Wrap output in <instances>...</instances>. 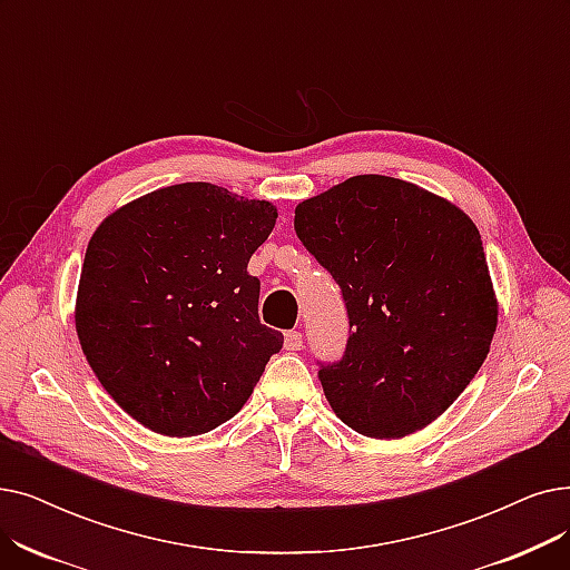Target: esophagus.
Instances as JSON below:
<instances>
[{"label":"esophagus","mask_w":570,"mask_h":570,"mask_svg":"<svg viewBox=\"0 0 570 570\" xmlns=\"http://www.w3.org/2000/svg\"><path fill=\"white\" fill-rule=\"evenodd\" d=\"M284 346L288 352H301L303 350V333L301 331H288L284 335Z\"/></svg>","instance_id":"obj_1"}]
</instances>
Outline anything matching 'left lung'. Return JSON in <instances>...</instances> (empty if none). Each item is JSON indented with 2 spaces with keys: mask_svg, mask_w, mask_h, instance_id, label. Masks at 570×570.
<instances>
[{
  "mask_svg": "<svg viewBox=\"0 0 570 570\" xmlns=\"http://www.w3.org/2000/svg\"><path fill=\"white\" fill-rule=\"evenodd\" d=\"M293 228L350 312L344 358L318 370L333 412L380 440L426 429L478 375L497 333L478 226L422 186L358 175L303 200Z\"/></svg>",
  "mask_w": 570,
  "mask_h": 570,
  "instance_id": "left-lung-1",
  "label": "left lung"
}]
</instances>
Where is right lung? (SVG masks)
Instances as JSON below:
<instances>
[{"mask_svg":"<svg viewBox=\"0 0 570 570\" xmlns=\"http://www.w3.org/2000/svg\"><path fill=\"white\" fill-rule=\"evenodd\" d=\"M277 216L195 181L146 193L92 233L73 324L95 377L148 431L190 438L228 422L282 350L246 272Z\"/></svg>","mask_w":570,"mask_h":570,"instance_id":"1","label":"right lung"}]
</instances>
